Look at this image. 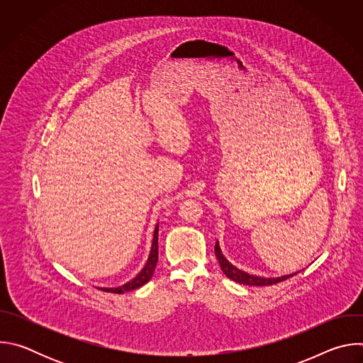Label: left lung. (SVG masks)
Segmentation results:
<instances>
[{"label": "left lung", "mask_w": 363, "mask_h": 363, "mask_svg": "<svg viewBox=\"0 0 363 363\" xmlns=\"http://www.w3.org/2000/svg\"><path fill=\"white\" fill-rule=\"evenodd\" d=\"M216 255H217V260L221 266V270L223 273L231 279L233 281H237L240 284H245V286H272V284H277L280 281H284L293 276H296L297 273H293V274H287V276H281V277H276V279H266V277H258V276H252V274H248L240 269H237L235 266H233L227 258L223 255L221 252V248H220V244L218 241L216 242Z\"/></svg>", "instance_id": "1"}]
</instances>
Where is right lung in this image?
<instances>
[{"label": "right lung", "instance_id": "1", "mask_svg": "<svg viewBox=\"0 0 363 363\" xmlns=\"http://www.w3.org/2000/svg\"><path fill=\"white\" fill-rule=\"evenodd\" d=\"M158 231H160V224H157V227H155V231H153V240H152V247H150V254H149V258L147 262L145 264V267L140 270V273L132 279L130 281H128L126 284L121 286V287H113V289H109V287H101L100 290L103 291H108V293H118V294H122L125 291H130V290H135V289H139L140 286L146 284L150 277L153 276V272H155V267H157V263H158Z\"/></svg>", "mask_w": 363, "mask_h": 363}]
</instances>
